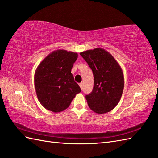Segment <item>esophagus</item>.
Masks as SVG:
<instances>
[{
    "label": "esophagus",
    "mask_w": 158,
    "mask_h": 158,
    "mask_svg": "<svg viewBox=\"0 0 158 158\" xmlns=\"http://www.w3.org/2000/svg\"><path fill=\"white\" fill-rule=\"evenodd\" d=\"M79 86H80V87L82 89V87H83V83H82V82L80 83L79 84Z\"/></svg>",
    "instance_id": "34e87169"
}]
</instances>
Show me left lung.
Masks as SVG:
<instances>
[{
    "mask_svg": "<svg viewBox=\"0 0 158 158\" xmlns=\"http://www.w3.org/2000/svg\"><path fill=\"white\" fill-rule=\"evenodd\" d=\"M91 69L94 88L85 96L88 106L97 114L111 111L118 104L124 89L123 70L112 55L97 48L80 53Z\"/></svg>",
    "mask_w": 158,
    "mask_h": 158,
    "instance_id": "obj_1",
    "label": "left lung"
}]
</instances>
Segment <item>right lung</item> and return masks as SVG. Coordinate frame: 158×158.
<instances>
[{
	"label": "right lung",
	"mask_w": 158,
	"mask_h": 158,
	"mask_svg": "<svg viewBox=\"0 0 158 158\" xmlns=\"http://www.w3.org/2000/svg\"><path fill=\"white\" fill-rule=\"evenodd\" d=\"M78 54L64 50L53 51L39 64L35 72L36 95L43 107L60 112L70 106L81 88L71 69Z\"/></svg>",
	"instance_id": "add662e5"
}]
</instances>
